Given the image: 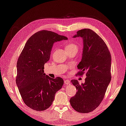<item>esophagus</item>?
I'll return each instance as SVG.
<instances>
[{
	"label": "esophagus",
	"instance_id": "34e87169",
	"mask_svg": "<svg viewBox=\"0 0 126 126\" xmlns=\"http://www.w3.org/2000/svg\"><path fill=\"white\" fill-rule=\"evenodd\" d=\"M64 83H65V84H66V85H68V84H69L70 82V81L69 80L67 79V80H65L64 81Z\"/></svg>",
	"mask_w": 126,
	"mask_h": 126
}]
</instances>
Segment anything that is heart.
I'll return each mask as SVG.
<instances>
[{
	"label": "heart",
	"mask_w": 126,
	"mask_h": 126,
	"mask_svg": "<svg viewBox=\"0 0 126 126\" xmlns=\"http://www.w3.org/2000/svg\"><path fill=\"white\" fill-rule=\"evenodd\" d=\"M66 49L67 51L73 50H77L78 51V47L77 45L74 43H68L66 46Z\"/></svg>",
	"instance_id": "heart-1"
}]
</instances>
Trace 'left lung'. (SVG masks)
<instances>
[{
  "label": "left lung",
  "mask_w": 126,
  "mask_h": 126,
  "mask_svg": "<svg viewBox=\"0 0 126 126\" xmlns=\"http://www.w3.org/2000/svg\"><path fill=\"white\" fill-rule=\"evenodd\" d=\"M73 37L82 39V59L77 67L78 75L86 72L87 77L81 85L71 80L77 91L70 103L76 111L88 113L100 105L111 81V55L104 40L92 30H80Z\"/></svg>",
  "instance_id": "1"
}]
</instances>
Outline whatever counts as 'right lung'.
<instances>
[{
  "mask_svg": "<svg viewBox=\"0 0 126 126\" xmlns=\"http://www.w3.org/2000/svg\"><path fill=\"white\" fill-rule=\"evenodd\" d=\"M66 37L41 30L30 37L17 63L16 84L25 104L37 111L50 107L57 91L62 88L63 80L51 78L44 73V64L50 59L53 45L67 40Z\"/></svg>",
  "mask_w": 126,
  "mask_h": 126,
  "instance_id": "add662e5",
  "label": "right lung"
}]
</instances>
